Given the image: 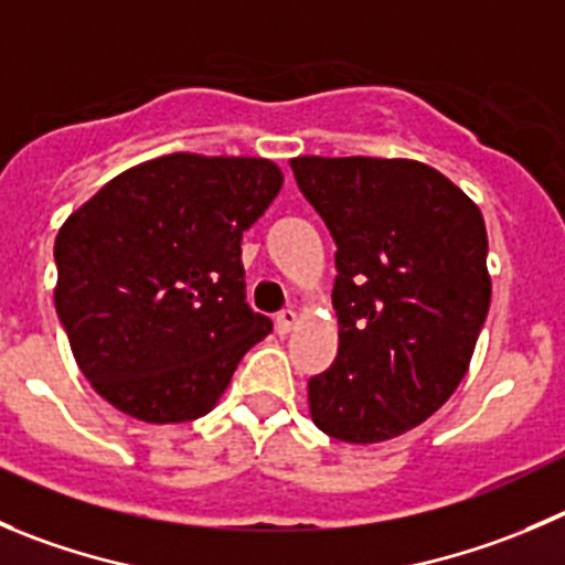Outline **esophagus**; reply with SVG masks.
<instances>
[{
    "label": "esophagus",
    "mask_w": 565,
    "mask_h": 565,
    "mask_svg": "<svg viewBox=\"0 0 565 565\" xmlns=\"http://www.w3.org/2000/svg\"><path fill=\"white\" fill-rule=\"evenodd\" d=\"M274 324H277L279 335H288V332L294 330V324H297V310H291V308L279 310L277 319H274Z\"/></svg>",
    "instance_id": "obj_1"
}]
</instances>
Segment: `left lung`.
Here are the masks:
<instances>
[{
    "label": "left lung",
    "instance_id": "left-lung-1",
    "mask_svg": "<svg viewBox=\"0 0 565 565\" xmlns=\"http://www.w3.org/2000/svg\"><path fill=\"white\" fill-rule=\"evenodd\" d=\"M335 241L338 354L308 380L330 438L377 444L433 416L475 354L491 305L480 207L416 160L294 158Z\"/></svg>",
    "mask_w": 565,
    "mask_h": 565
}]
</instances>
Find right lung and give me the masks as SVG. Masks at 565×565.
I'll use <instances>...</instances> for the list:
<instances>
[{
	"label": "right lung",
	"mask_w": 565,
	"mask_h": 565,
	"mask_svg": "<svg viewBox=\"0 0 565 565\" xmlns=\"http://www.w3.org/2000/svg\"><path fill=\"white\" fill-rule=\"evenodd\" d=\"M282 188L260 158L166 154L107 182L55 241L77 366L149 424L205 416L271 319L246 305L241 235Z\"/></svg>",
	"instance_id": "1"
}]
</instances>
